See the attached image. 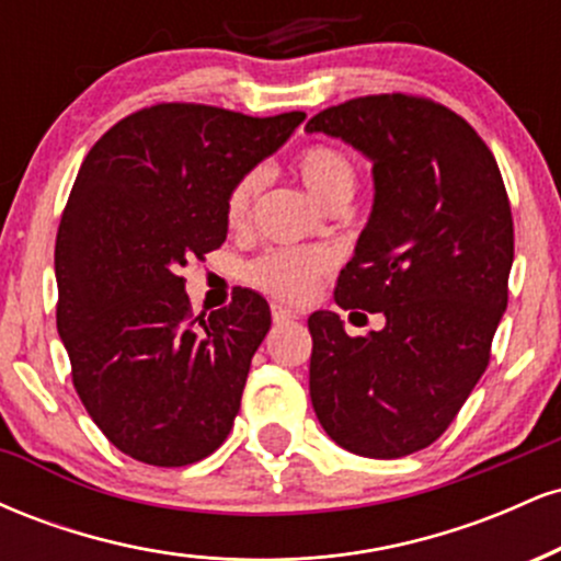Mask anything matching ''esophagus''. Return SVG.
<instances>
[{
	"mask_svg": "<svg viewBox=\"0 0 561 561\" xmlns=\"http://www.w3.org/2000/svg\"><path fill=\"white\" fill-rule=\"evenodd\" d=\"M272 317H274V324H289V321H295V311H289V308H282V306H274L272 308Z\"/></svg>",
	"mask_w": 561,
	"mask_h": 561,
	"instance_id": "34e87169",
	"label": "esophagus"
}]
</instances>
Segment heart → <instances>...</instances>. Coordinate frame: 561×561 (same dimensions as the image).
Wrapping results in <instances>:
<instances>
[{
  "label": "heart",
  "instance_id": "b5f03b06",
  "mask_svg": "<svg viewBox=\"0 0 561 561\" xmlns=\"http://www.w3.org/2000/svg\"><path fill=\"white\" fill-rule=\"evenodd\" d=\"M300 182L327 208L345 205L356 192V165L340 147L311 145L295 160ZM266 171L261 165L248 169L231 184L227 195V218L231 227H242L253 216L259 203ZM330 268V253L321 248H274L250 261L244 268L250 285H255L272 298L300 302L308 298L313 282Z\"/></svg>",
  "mask_w": 561,
  "mask_h": 561
}]
</instances>
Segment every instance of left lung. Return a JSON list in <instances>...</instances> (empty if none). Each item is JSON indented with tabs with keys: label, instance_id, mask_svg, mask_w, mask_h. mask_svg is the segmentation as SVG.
I'll use <instances>...</instances> for the list:
<instances>
[{
	"label": "left lung",
	"instance_id": "obj_1",
	"mask_svg": "<svg viewBox=\"0 0 561 561\" xmlns=\"http://www.w3.org/2000/svg\"><path fill=\"white\" fill-rule=\"evenodd\" d=\"M306 131L371 163L375 203L334 302L385 317L358 337L334 311L308 317L311 403L337 446L398 459L446 433L491 362L514 261L504 179L461 115L420 96H358Z\"/></svg>",
	"mask_w": 561,
	"mask_h": 561
}]
</instances>
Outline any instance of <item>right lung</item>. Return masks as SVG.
Segmentation results:
<instances>
[{
  "label": "right lung",
  "instance_id": "right-lung-1",
  "mask_svg": "<svg viewBox=\"0 0 561 561\" xmlns=\"http://www.w3.org/2000/svg\"><path fill=\"white\" fill-rule=\"evenodd\" d=\"M302 121L169 102L118 121L81 163L55 242L57 332L89 416L131 459L186 467L227 440L272 311L240 289L192 319L179 274L221 248L231 184Z\"/></svg>",
  "mask_w": 561,
  "mask_h": 561
}]
</instances>
